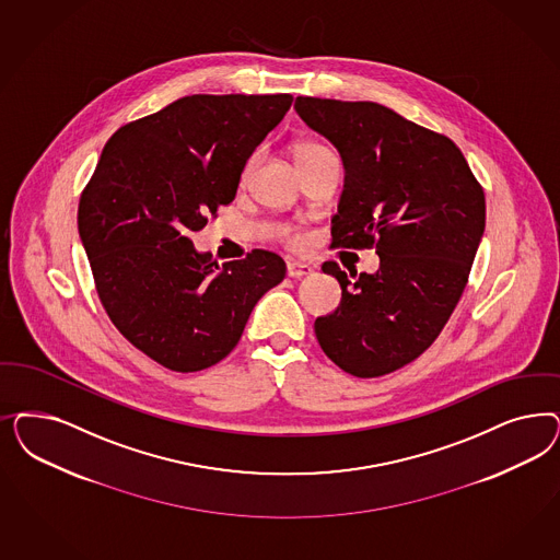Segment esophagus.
<instances>
[{
  "instance_id": "obj_1",
  "label": "esophagus",
  "mask_w": 560,
  "mask_h": 560,
  "mask_svg": "<svg viewBox=\"0 0 560 560\" xmlns=\"http://www.w3.org/2000/svg\"><path fill=\"white\" fill-rule=\"evenodd\" d=\"M313 271L315 270L308 264H303V261H289L287 264V273H289L290 278H305V276H311Z\"/></svg>"
}]
</instances>
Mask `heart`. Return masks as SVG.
I'll list each match as a JSON object with an SVG mask.
<instances>
[{"label": "heart", "instance_id": "heart-1", "mask_svg": "<svg viewBox=\"0 0 560 560\" xmlns=\"http://www.w3.org/2000/svg\"><path fill=\"white\" fill-rule=\"evenodd\" d=\"M319 150H327L324 145L319 144H301L294 148V159H299V156H305V154H311V152H319ZM252 164H247V168H245V175L252 171ZM289 241L292 245H296V243H301V236L299 235H289Z\"/></svg>", "mask_w": 560, "mask_h": 560}]
</instances>
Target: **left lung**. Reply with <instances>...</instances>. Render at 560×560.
<instances>
[{
	"label": "left lung",
	"instance_id": "8db88e82",
	"mask_svg": "<svg viewBox=\"0 0 560 560\" xmlns=\"http://www.w3.org/2000/svg\"><path fill=\"white\" fill-rule=\"evenodd\" d=\"M294 108L342 159L331 245H375L380 255L375 273H346L325 261L342 301L315 319V336L354 377L394 373L452 317L485 235V191L450 138L380 103L296 96Z\"/></svg>",
	"mask_w": 560,
	"mask_h": 560
}]
</instances>
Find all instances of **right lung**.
Listing matches in <instances>:
<instances>
[{
    "mask_svg": "<svg viewBox=\"0 0 560 560\" xmlns=\"http://www.w3.org/2000/svg\"><path fill=\"white\" fill-rule=\"evenodd\" d=\"M290 94H194L117 129L82 191L78 231L110 322L145 357L194 373L235 348L287 264L253 249L218 266L189 238L236 196Z\"/></svg>",
    "mask_w": 560,
    "mask_h": 560,
    "instance_id": "1",
    "label": "right lung"
}]
</instances>
